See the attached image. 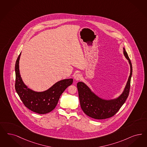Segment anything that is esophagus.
<instances>
[{
    "label": "esophagus",
    "instance_id": "1",
    "mask_svg": "<svg viewBox=\"0 0 147 147\" xmlns=\"http://www.w3.org/2000/svg\"><path fill=\"white\" fill-rule=\"evenodd\" d=\"M82 78L81 75L80 73H78L76 74L75 76H74V79L76 80H80Z\"/></svg>",
    "mask_w": 147,
    "mask_h": 147
}]
</instances>
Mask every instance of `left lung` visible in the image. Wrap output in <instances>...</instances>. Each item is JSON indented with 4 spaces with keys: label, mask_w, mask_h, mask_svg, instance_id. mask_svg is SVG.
Instances as JSON below:
<instances>
[{
    "label": "left lung",
    "mask_w": 147,
    "mask_h": 147,
    "mask_svg": "<svg viewBox=\"0 0 147 147\" xmlns=\"http://www.w3.org/2000/svg\"><path fill=\"white\" fill-rule=\"evenodd\" d=\"M123 53L130 64V74L124 91L118 98L111 100L102 99L92 92L90 88L84 82H79L77 84L80 106L82 111L88 116L96 119L110 118L119 111L126 101L130 88L132 67L124 48H123Z\"/></svg>",
    "instance_id": "8db88e82"
}]
</instances>
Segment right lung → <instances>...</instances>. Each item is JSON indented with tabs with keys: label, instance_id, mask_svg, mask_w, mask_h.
Wrapping results in <instances>:
<instances>
[{
	"label": "right lung",
	"instance_id": "1",
	"mask_svg": "<svg viewBox=\"0 0 147 147\" xmlns=\"http://www.w3.org/2000/svg\"><path fill=\"white\" fill-rule=\"evenodd\" d=\"M20 54L16 62V91L25 107L31 111L38 114L49 113L55 109L62 93L72 84L73 80L58 81L46 91H34L28 88L21 78L19 69Z\"/></svg>",
	"mask_w": 147,
	"mask_h": 147
}]
</instances>
